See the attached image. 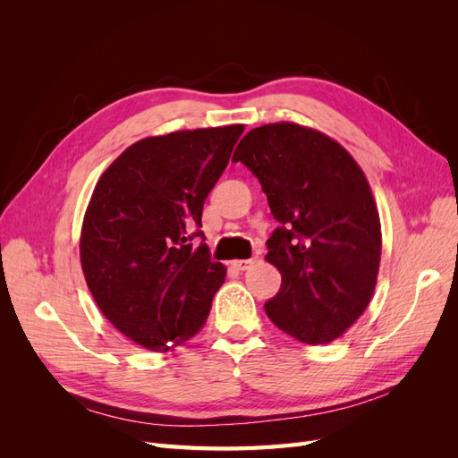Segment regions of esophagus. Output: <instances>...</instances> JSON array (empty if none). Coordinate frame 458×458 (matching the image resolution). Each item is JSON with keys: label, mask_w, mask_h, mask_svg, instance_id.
Returning <instances> with one entry per match:
<instances>
[{"label": "esophagus", "mask_w": 458, "mask_h": 458, "mask_svg": "<svg viewBox=\"0 0 458 458\" xmlns=\"http://www.w3.org/2000/svg\"><path fill=\"white\" fill-rule=\"evenodd\" d=\"M256 259H258V258H248V259H234V261H233V266L237 267V269H241V271H246V269H250V267L254 266Z\"/></svg>", "instance_id": "esophagus-1"}]
</instances>
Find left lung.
Listing matches in <instances>:
<instances>
[{
	"label": "left lung",
	"instance_id": "obj_1",
	"mask_svg": "<svg viewBox=\"0 0 458 458\" xmlns=\"http://www.w3.org/2000/svg\"><path fill=\"white\" fill-rule=\"evenodd\" d=\"M261 183L273 217L266 259L283 283L266 313L303 344L342 336L367 310L382 233L363 170L342 145L298 123L248 131L233 155Z\"/></svg>",
	"mask_w": 458,
	"mask_h": 458
}]
</instances>
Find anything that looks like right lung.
Listing matches in <instances>:
<instances>
[{"instance_id": "1", "label": "right lung", "mask_w": 458, "mask_h": 458, "mask_svg": "<svg viewBox=\"0 0 458 458\" xmlns=\"http://www.w3.org/2000/svg\"><path fill=\"white\" fill-rule=\"evenodd\" d=\"M242 131L239 123L147 137L95 185L81 225V269L103 315L150 352L195 336L225 281L204 242L202 208Z\"/></svg>"}]
</instances>
